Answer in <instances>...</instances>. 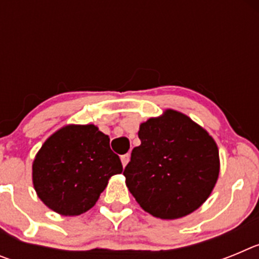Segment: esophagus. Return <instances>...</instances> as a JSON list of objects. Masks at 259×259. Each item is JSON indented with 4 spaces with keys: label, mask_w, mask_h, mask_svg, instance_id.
Listing matches in <instances>:
<instances>
[{
    "label": "esophagus",
    "mask_w": 259,
    "mask_h": 259,
    "mask_svg": "<svg viewBox=\"0 0 259 259\" xmlns=\"http://www.w3.org/2000/svg\"><path fill=\"white\" fill-rule=\"evenodd\" d=\"M120 161H122L123 167L127 166L128 162H130V154H123V155H120Z\"/></svg>",
    "instance_id": "34e87169"
}]
</instances>
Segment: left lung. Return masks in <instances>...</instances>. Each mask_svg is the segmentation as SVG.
<instances>
[{
    "label": "left lung",
    "instance_id": "1",
    "mask_svg": "<svg viewBox=\"0 0 259 259\" xmlns=\"http://www.w3.org/2000/svg\"><path fill=\"white\" fill-rule=\"evenodd\" d=\"M123 175L137 203L159 219H179L209 198L221 170L217 143L205 128L172 109L139 130Z\"/></svg>",
    "mask_w": 259,
    "mask_h": 259
}]
</instances>
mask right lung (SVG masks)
Instances as JSON below:
<instances>
[{
  "label": "right lung",
  "mask_w": 259,
  "mask_h": 259,
  "mask_svg": "<svg viewBox=\"0 0 259 259\" xmlns=\"http://www.w3.org/2000/svg\"><path fill=\"white\" fill-rule=\"evenodd\" d=\"M123 171L110 137L95 124H67L47 139L32 163L38 198L53 211L75 217L96 205L109 179Z\"/></svg>",
  "instance_id": "obj_1"
}]
</instances>
